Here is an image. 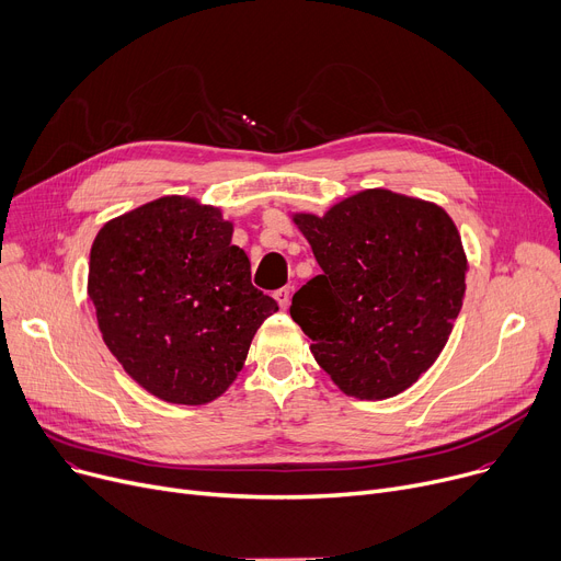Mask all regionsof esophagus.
Here are the masks:
<instances>
[{"label": "esophagus", "instance_id": "1", "mask_svg": "<svg viewBox=\"0 0 561 561\" xmlns=\"http://www.w3.org/2000/svg\"><path fill=\"white\" fill-rule=\"evenodd\" d=\"M274 296H276L278 306L285 310V308L289 306V296H291V289H289V287H280V289H276V291H274Z\"/></svg>", "mask_w": 561, "mask_h": 561}]
</instances>
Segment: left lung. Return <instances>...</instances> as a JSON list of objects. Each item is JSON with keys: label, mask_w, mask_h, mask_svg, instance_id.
Here are the masks:
<instances>
[{"label": "left lung", "mask_w": 561, "mask_h": 561, "mask_svg": "<svg viewBox=\"0 0 561 561\" xmlns=\"http://www.w3.org/2000/svg\"><path fill=\"white\" fill-rule=\"evenodd\" d=\"M321 274L289 314L333 382L355 399L397 397L433 367L462 310L467 255L444 208L365 190L323 217L294 215Z\"/></svg>", "instance_id": "8db88e82"}]
</instances>
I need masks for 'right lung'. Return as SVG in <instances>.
<instances>
[{"mask_svg":"<svg viewBox=\"0 0 561 561\" xmlns=\"http://www.w3.org/2000/svg\"><path fill=\"white\" fill-rule=\"evenodd\" d=\"M233 224L213 206L162 196L99 230L88 296L124 371L179 405L215 401L242 369L272 296L251 283Z\"/></svg>","mask_w":561,"mask_h":561,"instance_id":"add662e5","label":"right lung"}]
</instances>
